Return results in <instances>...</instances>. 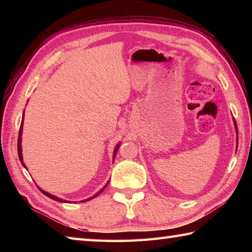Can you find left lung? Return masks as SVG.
I'll use <instances>...</instances> for the list:
<instances>
[{
    "instance_id": "8db88e82",
    "label": "left lung",
    "mask_w": 252,
    "mask_h": 252,
    "mask_svg": "<svg viewBox=\"0 0 252 252\" xmlns=\"http://www.w3.org/2000/svg\"><path fill=\"white\" fill-rule=\"evenodd\" d=\"M234 123H235V127H236V132H237V126H236V122H235V120H234ZM237 143H238V137H237Z\"/></svg>"
}]
</instances>
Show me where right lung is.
<instances>
[{"label": "right lung", "instance_id": "1", "mask_svg": "<svg viewBox=\"0 0 252 252\" xmlns=\"http://www.w3.org/2000/svg\"><path fill=\"white\" fill-rule=\"evenodd\" d=\"M24 114H25V111H24ZM23 123H24V117H23V120H21V125H20V129H19V135H18V143H17V149H18V157H19V160H20V162L23 163V165L24 167L27 169V167L25 165V163H24V159H23V154H21V134H23ZM119 147H120V143L119 144H117V146H116V148H115V151H114V159H115V157H116V154H117V152H118V149H119ZM109 182H107V184H108ZM107 184L103 187V189H101L98 192H96V194L94 195V196H92V197H90V198H88V199H85V200H82L81 202H84V201H88V200H91V199H93L94 197H96V196H98L101 191H103L105 189H106V186H107ZM37 189H39L42 192H43V194L45 195V196H47L49 198H51V199H53V200H56V201H61V202H68L67 200H65V199H61V198H58V197H56V196H54V195H52V194H50V192H47V191H45V190H43L42 189H40L39 186H37Z\"/></svg>", "mask_w": 252, "mask_h": 252}]
</instances>
